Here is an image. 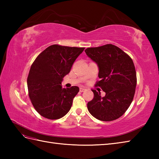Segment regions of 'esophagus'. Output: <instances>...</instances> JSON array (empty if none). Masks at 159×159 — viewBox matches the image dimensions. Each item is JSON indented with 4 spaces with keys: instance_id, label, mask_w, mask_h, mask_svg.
Instances as JSON below:
<instances>
[{
    "instance_id": "obj_1",
    "label": "esophagus",
    "mask_w": 159,
    "mask_h": 159,
    "mask_svg": "<svg viewBox=\"0 0 159 159\" xmlns=\"http://www.w3.org/2000/svg\"><path fill=\"white\" fill-rule=\"evenodd\" d=\"M86 90V89L85 88H83V87H80V92H84V91H85Z\"/></svg>"
}]
</instances>
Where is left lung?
I'll return each instance as SVG.
<instances>
[{
  "label": "left lung",
  "instance_id": "8db88e82",
  "mask_svg": "<svg viewBox=\"0 0 159 159\" xmlns=\"http://www.w3.org/2000/svg\"><path fill=\"white\" fill-rule=\"evenodd\" d=\"M87 55L97 63L98 77L95 86L106 95L92 89L93 98L87 103L89 112L96 119L109 121L117 120L130 107L135 93L137 74L130 56L113 44H106L85 50Z\"/></svg>",
  "mask_w": 159,
  "mask_h": 159
}]
</instances>
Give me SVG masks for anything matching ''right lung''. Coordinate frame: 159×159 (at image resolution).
<instances>
[{
	"instance_id": "1",
	"label": "right lung",
	"mask_w": 159,
	"mask_h": 159,
	"mask_svg": "<svg viewBox=\"0 0 159 159\" xmlns=\"http://www.w3.org/2000/svg\"><path fill=\"white\" fill-rule=\"evenodd\" d=\"M84 49L54 44L33 63L27 78L29 96L35 109L43 117L58 120L70 110L79 88H63L61 82Z\"/></svg>"
}]
</instances>
